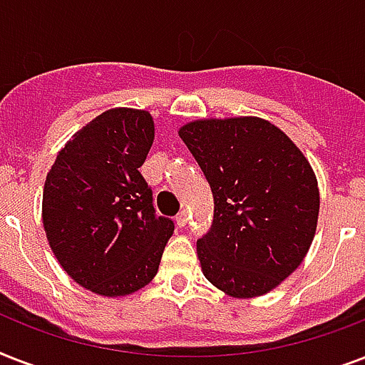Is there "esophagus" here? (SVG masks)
<instances>
[{"mask_svg":"<svg viewBox=\"0 0 365 365\" xmlns=\"http://www.w3.org/2000/svg\"><path fill=\"white\" fill-rule=\"evenodd\" d=\"M189 222V216H187V212L182 210L180 214L176 216V223H178V227H185Z\"/></svg>","mask_w":365,"mask_h":365,"instance_id":"1","label":"esophagus"}]
</instances>
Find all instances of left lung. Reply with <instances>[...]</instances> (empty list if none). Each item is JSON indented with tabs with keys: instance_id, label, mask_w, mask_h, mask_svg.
<instances>
[{
	"instance_id": "left-lung-1",
	"label": "left lung",
	"mask_w": 365,
	"mask_h": 365,
	"mask_svg": "<svg viewBox=\"0 0 365 365\" xmlns=\"http://www.w3.org/2000/svg\"><path fill=\"white\" fill-rule=\"evenodd\" d=\"M214 195V220L197 240L205 277L231 297L277 288L301 265L317 231L320 195L309 160L257 117L180 128Z\"/></svg>"
}]
</instances>
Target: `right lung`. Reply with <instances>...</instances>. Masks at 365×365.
I'll list each match as a JSON object with an SVG mask.
<instances>
[{
	"label": "right lung",
	"instance_id": "obj_1",
	"mask_svg": "<svg viewBox=\"0 0 365 365\" xmlns=\"http://www.w3.org/2000/svg\"><path fill=\"white\" fill-rule=\"evenodd\" d=\"M155 138L148 111L115 108L76 132L43 189V225L60 265L79 286L117 297L159 271L170 217L157 216L140 174Z\"/></svg>",
	"mask_w": 365,
	"mask_h": 365
}]
</instances>
